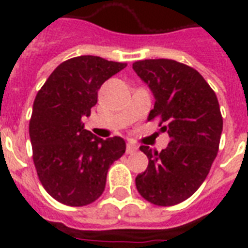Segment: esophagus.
I'll return each mask as SVG.
<instances>
[{"label": "esophagus", "instance_id": "34e87169", "mask_svg": "<svg viewBox=\"0 0 248 248\" xmlns=\"http://www.w3.org/2000/svg\"><path fill=\"white\" fill-rule=\"evenodd\" d=\"M137 150H138V147L133 143H127V146H126V154H134Z\"/></svg>", "mask_w": 248, "mask_h": 248}]
</instances>
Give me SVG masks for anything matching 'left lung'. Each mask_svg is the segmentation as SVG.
Listing matches in <instances>:
<instances>
[{
  "instance_id": "obj_1",
  "label": "left lung",
  "mask_w": 248,
  "mask_h": 248,
  "mask_svg": "<svg viewBox=\"0 0 248 248\" xmlns=\"http://www.w3.org/2000/svg\"><path fill=\"white\" fill-rule=\"evenodd\" d=\"M133 69L154 94L149 121L159 118L170 142L158 153L140 146L149 166L137 175V190L147 202L174 206L197 191L207 177L223 129L218 98L199 73L174 60H143Z\"/></svg>"
}]
</instances>
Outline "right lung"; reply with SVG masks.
Segmentation results:
<instances>
[{
	"instance_id": "add662e5",
	"label": "right lung",
	"mask_w": 248,
	"mask_h": 248,
	"mask_svg": "<svg viewBox=\"0 0 248 248\" xmlns=\"http://www.w3.org/2000/svg\"><path fill=\"white\" fill-rule=\"evenodd\" d=\"M127 63L95 56L70 58L37 93L29 124L37 175L60 203L81 207L102 195L108 167L126 150L121 137L98 138L83 127L98 90Z\"/></svg>"
}]
</instances>
